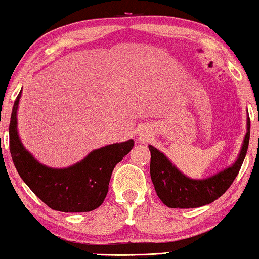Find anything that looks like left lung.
<instances>
[{
    "instance_id": "obj_1",
    "label": "left lung",
    "mask_w": 259,
    "mask_h": 259,
    "mask_svg": "<svg viewBox=\"0 0 259 259\" xmlns=\"http://www.w3.org/2000/svg\"><path fill=\"white\" fill-rule=\"evenodd\" d=\"M250 141V118L247 133L239 156L231 167L207 179H191L183 175L169 160L152 145L150 150V178L156 195L168 208H198L214 202L227 191L243 165Z\"/></svg>"
}]
</instances>
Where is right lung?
Instances as JSON below:
<instances>
[{
  "label": "right lung",
  "mask_w": 259,
  "mask_h": 259,
  "mask_svg": "<svg viewBox=\"0 0 259 259\" xmlns=\"http://www.w3.org/2000/svg\"><path fill=\"white\" fill-rule=\"evenodd\" d=\"M16 97L9 124V149L14 166L29 189L48 207L63 212L91 211L100 207L109 191L114 166L134 147V141L113 143L91 152L83 160L67 168L41 165L22 146L16 129Z\"/></svg>",
  "instance_id": "right-lung-1"
}]
</instances>
